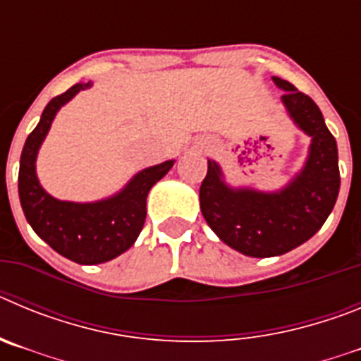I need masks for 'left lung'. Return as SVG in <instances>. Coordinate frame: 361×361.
<instances>
[{"mask_svg":"<svg viewBox=\"0 0 361 361\" xmlns=\"http://www.w3.org/2000/svg\"><path fill=\"white\" fill-rule=\"evenodd\" d=\"M286 90L282 101L295 123L312 137L304 171L280 193L229 190L220 170L208 161L200 184V212L209 228L233 250L247 257H276L295 250L324 226L340 191L336 139L325 126L320 108L286 79L273 78Z\"/></svg>","mask_w":361,"mask_h":361,"instance_id":"left-lung-1","label":"left lung"}]
</instances>
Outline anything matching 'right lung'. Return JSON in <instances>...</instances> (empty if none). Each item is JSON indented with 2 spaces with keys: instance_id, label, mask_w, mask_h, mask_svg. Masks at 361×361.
Segmentation results:
<instances>
[{
  "instance_id": "obj_1",
  "label": "right lung",
  "mask_w": 361,
  "mask_h": 361,
  "mask_svg": "<svg viewBox=\"0 0 361 361\" xmlns=\"http://www.w3.org/2000/svg\"><path fill=\"white\" fill-rule=\"evenodd\" d=\"M88 86L90 82L73 85L47 104L41 121L27 137L21 152L18 190L21 208L32 229L65 258L92 266L108 262L132 247L145 226L148 191L170 171L173 161L146 168L132 178L119 195L101 202L73 204L50 197L37 183L34 168L37 149L57 110Z\"/></svg>"
}]
</instances>
